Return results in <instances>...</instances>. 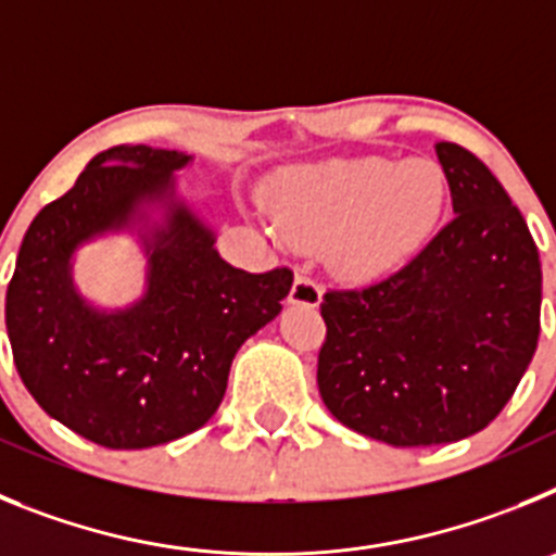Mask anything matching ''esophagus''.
I'll list each match as a JSON object with an SVG mask.
<instances>
[{
  "label": "esophagus",
  "mask_w": 556,
  "mask_h": 556,
  "mask_svg": "<svg viewBox=\"0 0 556 556\" xmlns=\"http://www.w3.org/2000/svg\"><path fill=\"white\" fill-rule=\"evenodd\" d=\"M323 301V289L320 283L312 281L308 275H298L292 283V289H289V303H294V306H306V308H317Z\"/></svg>",
  "instance_id": "1"
}]
</instances>
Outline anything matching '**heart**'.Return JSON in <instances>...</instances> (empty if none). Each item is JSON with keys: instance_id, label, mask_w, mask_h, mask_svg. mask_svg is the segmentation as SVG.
<instances>
[{"instance_id": "obj_1", "label": "heart", "mask_w": 556, "mask_h": 556, "mask_svg": "<svg viewBox=\"0 0 556 556\" xmlns=\"http://www.w3.org/2000/svg\"><path fill=\"white\" fill-rule=\"evenodd\" d=\"M448 203L445 172L426 159H333L283 172L269 189L275 233L323 244L331 269L370 281L404 264L434 233Z\"/></svg>"}]
</instances>
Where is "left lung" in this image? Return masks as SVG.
Here are the masks:
<instances>
[{
	"label": "left lung",
	"mask_w": 556,
	"mask_h": 556,
	"mask_svg": "<svg viewBox=\"0 0 556 556\" xmlns=\"http://www.w3.org/2000/svg\"><path fill=\"white\" fill-rule=\"evenodd\" d=\"M456 217L420 253L362 289L323 298V404L395 448L456 443L507 406L540 337L543 273L527 219L493 172L440 141Z\"/></svg>",
	"instance_id": "8db88e82"
}]
</instances>
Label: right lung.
<instances>
[{
  "instance_id": "obj_1",
  "label": "right lung",
  "mask_w": 556,
  "mask_h": 556,
  "mask_svg": "<svg viewBox=\"0 0 556 556\" xmlns=\"http://www.w3.org/2000/svg\"><path fill=\"white\" fill-rule=\"evenodd\" d=\"M191 161L147 144L97 152L29 223L8 283L4 323L24 387L105 448H152L208 424L236 351L292 289V269L253 275L217 253L214 228L178 194L175 172ZM113 232L142 244L146 292L102 309L76 289L74 255Z\"/></svg>"
}]
</instances>
